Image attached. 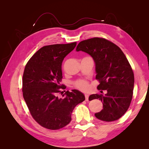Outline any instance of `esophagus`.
Segmentation results:
<instances>
[{
    "mask_svg": "<svg viewBox=\"0 0 149 149\" xmlns=\"http://www.w3.org/2000/svg\"><path fill=\"white\" fill-rule=\"evenodd\" d=\"M88 98H89V94H85L86 101H88Z\"/></svg>",
    "mask_w": 149,
    "mask_h": 149,
    "instance_id": "1",
    "label": "esophagus"
}]
</instances>
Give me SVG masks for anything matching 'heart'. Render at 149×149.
<instances>
[{
	"mask_svg": "<svg viewBox=\"0 0 149 149\" xmlns=\"http://www.w3.org/2000/svg\"><path fill=\"white\" fill-rule=\"evenodd\" d=\"M75 86L77 88L81 90H83V91H85V90H86L88 88V83L86 81L81 79L77 81L75 83Z\"/></svg>",
	"mask_w": 149,
	"mask_h": 149,
	"instance_id": "heart-1",
	"label": "heart"
}]
</instances>
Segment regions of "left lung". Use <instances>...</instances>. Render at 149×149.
<instances>
[{"instance_id":"left-lung-1","label":"left lung","mask_w":149,"mask_h":149,"mask_svg":"<svg viewBox=\"0 0 149 149\" xmlns=\"http://www.w3.org/2000/svg\"><path fill=\"white\" fill-rule=\"evenodd\" d=\"M91 56L95 63L97 89L106 90L105 94H94L89 101L99 99L103 109L95 116L100 120L111 122L119 119L127 111L131 102L134 76L132 68L120 48L109 40L93 38L81 42L76 49Z\"/></svg>"}]
</instances>
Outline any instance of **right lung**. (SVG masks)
Here are the masks:
<instances>
[{
	"label": "right lung",
	"instance_id": "1",
	"mask_svg": "<svg viewBox=\"0 0 149 149\" xmlns=\"http://www.w3.org/2000/svg\"><path fill=\"white\" fill-rule=\"evenodd\" d=\"M76 42L45 46L36 52L26 63L22 80L24 100L33 118L42 127L51 130L63 128L71 120V114L78 104L85 100L77 89L63 93L60 84L61 64L73 51Z\"/></svg>",
	"mask_w": 149,
	"mask_h": 149
}]
</instances>
